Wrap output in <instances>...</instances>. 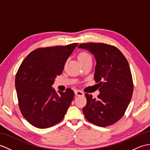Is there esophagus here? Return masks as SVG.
Wrapping results in <instances>:
<instances>
[{"label":"esophagus","instance_id":"esophagus-1","mask_svg":"<svg viewBox=\"0 0 150 150\" xmlns=\"http://www.w3.org/2000/svg\"><path fill=\"white\" fill-rule=\"evenodd\" d=\"M75 94L77 95V96H83V95H84L83 92L81 90H79L75 91Z\"/></svg>","mask_w":150,"mask_h":150}]
</instances>
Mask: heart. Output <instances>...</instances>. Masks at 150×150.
Returning a JSON list of instances; mask_svg holds the SVG:
<instances>
[{
    "label": "heart",
    "mask_w": 150,
    "mask_h": 150,
    "mask_svg": "<svg viewBox=\"0 0 150 150\" xmlns=\"http://www.w3.org/2000/svg\"><path fill=\"white\" fill-rule=\"evenodd\" d=\"M78 59L79 60V61H80V62H83L86 61V60L88 59H91V57L90 54H88L86 52H82L79 55Z\"/></svg>",
    "instance_id": "obj_1"
}]
</instances>
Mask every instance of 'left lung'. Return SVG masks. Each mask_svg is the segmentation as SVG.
I'll use <instances>...</instances> for the list:
<instances>
[{"instance_id": "obj_1", "label": "left lung", "mask_w": 150, "mask_h": 150, "mask_svg": "<svg viewBox=\"0 0 150 150\" xmlns=\"http://www.w3.org/2000/svg\"><path fill=\"white\" fill-rule=\"evenodd\" d=\"M79 48L94 55L95 82L100 84L97 98L86 93L82 111L88 121L100 127L117 122L124 115L132 99L133 84L128 60L115 46L104 43H83Z\"/></svg>"}]
</instances>
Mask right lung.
Wrapping results in <instances>:
<instances>
[{
    "label": "right lung",
    "instance_id": "1",
    "mask_svg": "<svg viewBox=\"0 0 150 150\" xmlns=\"http://www.w3.org/2000/svg\"><path fill=\"white\" fill-rule=\"evenodd\" d=\"M77 45L37 48L19 67L15 77L18 106L23 117L36 128H50L64 117L74 92L67 88L65 92L57 93L52 86Z\"/></svg>",
    "mask_w": 150,
    "mask_h": 150
}]
</instances>
